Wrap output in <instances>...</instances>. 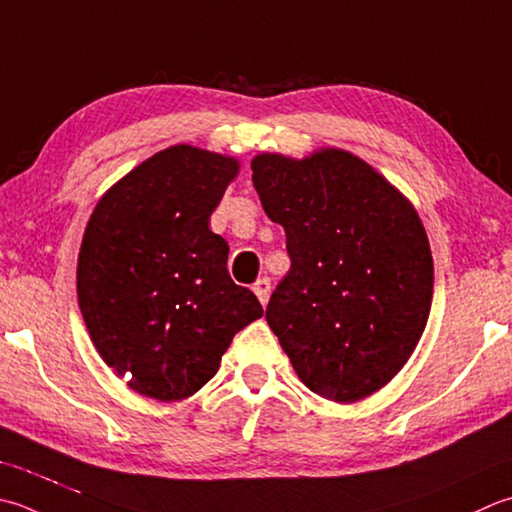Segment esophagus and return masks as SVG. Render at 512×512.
<instances>
[{
	"label": "esophagus",
	"instance_id": "obj_1",
	"mask_svg": "<svg viewBox=\"0 0 512 512\" xmlns=\"http://www.w3.org/2000/svg\"><path fill=\"white\" fill-rule=\"evenodd\" d=\"M253 293L257 295V299L262 304L268 302V295H270V279L268 277H259L257 282L253 284Z\"/></svg>",
	"mask_w": 512,
	"mask_h": 512
}]
</instances>
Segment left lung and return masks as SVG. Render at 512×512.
<instances>
[{
	"instance_id": "obj_1",
	"label": "left lung",
	"mask_w": 512,
	"mask_h": 512,
	"mask_svg": "<svg viewBox=\"0 0 512 512\" xmlns=\"http://www.w3.org/2000/svg\"><path fill=\"white\" fill-rule=\"evenodd\" d=\"M250 168L290 255L268 326L319 397L353 404L377 393L413 355L433 302V255L415 206L344 148L259 153Z\"/></svg>"
}]
</instances>
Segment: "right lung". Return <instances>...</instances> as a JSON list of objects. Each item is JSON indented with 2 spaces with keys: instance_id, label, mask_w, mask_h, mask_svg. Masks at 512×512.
Instances as JSON below:
<instances>
[{
  "instance_id": "1",
  "label": "right lung",
  "mask_w": 512,
  "mask_h": 512,
  "mask_svg": "<svg viewBox=\"0 0 512 512\" xmlns=\"http://www.w3.org/2000/svg\"><path fill=\"white\" fill-rule=\"evenodd\" d=\"M239 159L175 144L110 186L77 257V302L99 357L157 402L195 395L235 333L264 315L208 228Z\"/></svg>"
}]
</instances>
